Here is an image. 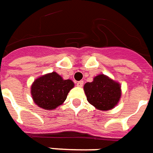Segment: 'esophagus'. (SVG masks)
I'll use <instances>...</instances> for the list:
<instances>
[{"label": "esophagus", "mask_w": 153, "mask_h": 153, "mask_svg": "<svg viewBox=\"0 0 153 153\" xmlns=\"http://www.w3.org/2000/svg\"><path fill=\"white\" fill-rule=\"evenodd\" d=\"M83 84H84L83 81H80V82H76V85H77V86H79V87H82V85H83Z\"/></svg>", "instance_id": "1"}]
</instances>
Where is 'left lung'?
<instances>
[{"mask_svg": "<svg viewBox=\"0 0 153 153\" xmlns=\"http://www.w3.org/2000/svg\"><path fill=\"white\" fill-rule=\"evenodd\" d=\"M84 91L88 102L100 110L113 109L121 96L120 84L103 74L85 83Z\"/></svg>", "mask_w": 153, "mask_h": 153, "instance_id": "8db88e82", "label": "left lung"}]
</instances>
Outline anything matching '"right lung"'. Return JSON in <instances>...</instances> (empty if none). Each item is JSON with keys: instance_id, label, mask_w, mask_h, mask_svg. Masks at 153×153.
Returning <instances> with one entry per match:
<instances>
[{"instance_id": "add662e5", "label": "right lung", "mask_w": 153, "mask_h": 153, "mask_svg": "<svg viewBox=\"0 0 153 153\" xmlns=\"http://www.w3.org/2000/svg\"><path fill=\"white\" fill-rule=\"evenodd\" d=\"M73 86L74 83L71 80H63L57 73L52 72L34 81L31 94L33 101L39 107L53 109L64 102Z\"/></svg>"}]
</instances>
